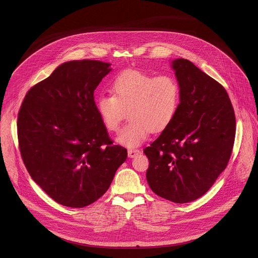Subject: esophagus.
Listing matches in <instances>:
<instances>
[{"instance_id":"esophagus-1","label":"esophagus","mask_w":258,"mask_h":258,"mask_svg":"<svg viewBox=\"0 0 258 258\" xmlns=\"http://www.w3.org/2000/svg\"><path fill=\"white\" fill-rule=\"evenodd\" d=\"M140 153H141V151L138 150V149H128V150H127V155H128V157H131V158H134V157L138 156Z\"/></svg>"}]
</instances>
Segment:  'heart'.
<instances>
[{
    "mask_svg": "<svg viewBox=\"0 0 258 258\" xmlns=\"http://www.w3.org/2000/svg\"><path fill=\"white\" fill-rule=\"evenodd\" d=\"M111 95H100L96 108L104 126L117 133L125 111L130 118L117 141L126 147L143 143L149 133H161L174 120L180 88L169 76L155 77L138 69L124 70L112 81Z\"/></svg>",
    "mask_w": 258,
    "mask_h": 258,
    "instance_id": "1",
    "label": "heart"
}]
</instances>
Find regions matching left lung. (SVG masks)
<instances>
[{
  "label": "left lung",
  "mask_w": 258,
  "mask_h": 258,
  "mask_svg": "<svg viewBox=\"0 0 258 258\" xmlns=\"http://www.w3.org/2000/svg\"><path fill=\"white\" fill-rule=\"evenodd\" d=\"M180 88L172 123L147 148L146 176L151 190L174 203L203 196L230 160L235 135L234 108L225 88L191 61L171 64Z\"/></svg>",
  "instance_id": "left-lung-1"
}]
</instances>
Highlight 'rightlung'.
<instances>
[{"label":"right lung","instance_id":"obj_1","mask_svg":"<svg viewBox=\"0 0 258 258\" xmlns=\"http://www.w3.org/2000/svg\"><path fill=\"white\" fill-rule=\"evenodd\" d=\"M97 60L58 66L25 95L17 117L23 163L31 178L56 202L82 208L112 182L127 151L108 136L94 91L111 70Z\"/></svg>","mask_w":258,"mask_h":258}]
</instances>
